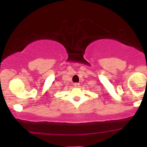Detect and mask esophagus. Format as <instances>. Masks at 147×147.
I'll use <instances>...</instances> for the list:
<instances>
[{"label":"esophagus","mask_w":147,"mask_h":147,"mask_svg":"<svg viewBox=\"0 0 147 147\" xmlns=\"http://www.w3.org/2000/svg\"><path fill=\"white\" fill-rule=\"evenodd\" d=\"M79 86H80V84L79 83H75L74 84V86L75 87H79Z\"/></svg>","instance_id":"esophagus-1"}]
</instances>
